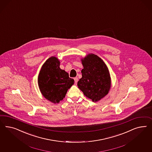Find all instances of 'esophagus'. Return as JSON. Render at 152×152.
<instances>
[{
  "label": "esophagus",
  "instance_id": "1",
  "mask_svg": "<svg viewBox=\"0 0 152 152\" xmlns=\"http://www.w3.org/2000/svg\"><path fill=\"white\" fill-rule=\"evenodd\" d=\"M74 80H75V83H77L78 82V78L76 77H75V78H74Z\"/></svg>",
  "mask_w": 152,
  "mask_h": 152
}]
</instances>
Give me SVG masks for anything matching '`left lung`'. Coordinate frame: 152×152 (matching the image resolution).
<instances>
[{"label":"left lung","mask_w":152,"mask_h":152,"mask_svg":"<svg viewBox=\"0 0 152 152\" xmlns=\"http://www.w3.org/2000/svg\"><path fill=\"white\" fill-rule=\"evenodd\" d=\"M81 61L83 67L82 77L77 83L83 95L93 102L100 101L107 95L111 88V77L105 62L99 56L89 53Z\"/></svg>","instance_id":"left-lung-1"}]
</instances>
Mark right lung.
<instances>
[{
    "instance_id": "add662e5",
    "label": "right lung",
    "mask_w": 152,
    "mask_h": 152,
    "mask_svg": "<svg viewBox=\"0 0 152 152\" xmlns=\"http://www.w3.org/2000/svg\"><path fill=\"white\" fill-rule=\"evenodd\" d=\"M58 58L52 56L42 65L38 77V84L42 95L48 101L56 104L65 97L74 80L60 67Z\"/></svg>"
}]
</instances>
